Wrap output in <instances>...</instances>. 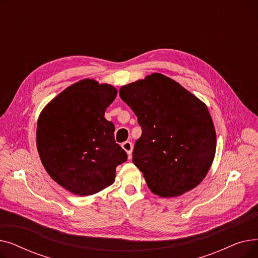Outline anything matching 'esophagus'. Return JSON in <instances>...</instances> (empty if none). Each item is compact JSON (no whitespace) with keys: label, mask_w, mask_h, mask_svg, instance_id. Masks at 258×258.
I'll use <instances>...</instances> for the list:
<instances>
[{"label":"esophagus","mask_w":258,"mask_h":258,"mask_svg":"<svg viewBox=\"0 0 258 258\" xmlns=\"http://www.w3.org/2000/svg\"><path fill=\"white\" fill-rule=\"evenodd\" d=\"M122 148H123V150L127 153V155H128V157L131 158L132 156V153H133V143L132 142H130V141H125V142H123V143H122Z\"/></svg>","instance_id":"obj_1"}]
</instances>
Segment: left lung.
Instances as JSON below:
<instances>
[{"instance_id":"8db88e82","label":"left lung","mask_w":258,"mask_h":258,"mask_svg":"<svg viewBox=\"0 0 258 258\" xmlns=\"http://www.w3.org/2000/svg\"><path fill=\"white\" fill-rule=\"evenodd\" d=\"M119 94L142 128L133 162L152 192L171 198L198 186L206 177L216 147L207 106L160 73L121 87Z\"/></svg>"}]
</instances>
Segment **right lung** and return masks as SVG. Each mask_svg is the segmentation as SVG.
Segmentation results:
<instances>
[{
	"mask_svg": "<svg viewBox=\"0 0 258 258\" xmlns=\"http://www.w3.org/2000/svg\"><path fill=\"white\" fill-rule=\"evenodd\" d=\"M117 96L110 85L84 79L67 88L40 113L36 145L50 177L72 194L87 197L115 182L127 160L115 142V126L104 112Z\"/></svg>",
	"mask_w": 258,
	"mask_h": 258,
	"instance_id": "right-lung-1",
	"label": "right lung"
}]
</instances>
